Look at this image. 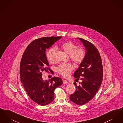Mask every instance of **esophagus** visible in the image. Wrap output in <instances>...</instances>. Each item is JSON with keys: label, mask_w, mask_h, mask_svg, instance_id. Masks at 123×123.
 <instances>
[{"label": "esophagus", "mask_w": 123, "mask_h": 123, "mask_svg": "<svg viewBox=\"0 0 123 123\" xmlns=\"http://www.w3.org/2000/svg\"><path fill=\"white\" fill-rule=\"evenodd\" d=\"M63 83H64V84H66V83H68L67 81L66 80H63Z\"/></svg>", "instance_id": "esophagus-1"}]
</instances>
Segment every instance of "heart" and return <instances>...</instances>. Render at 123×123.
<instances>
[{
  "mask_svg": "<svg viewBox=\"0 0 123 123\" xmlns=\"http://www.w3.org/2000/svg\"><path fill=\"white\" fill-rule=\"evenodd\" d=\"M65 53L69 54L70 59L76 64H81L85 57V51L82 47H77L72 42L68 41L64 43L61 46ZM56 51L55 47H52L47 51L46 56L48 61L53 62V55ZM74 69V66L71 63H63L59 65L56 68L57 72L64 77H68Z\"/></svg>",
  "mask_w": 123,
  "mask_h": 123,
  "instance_id": "obj_1",
  "label": "heart"
}]
</instances>
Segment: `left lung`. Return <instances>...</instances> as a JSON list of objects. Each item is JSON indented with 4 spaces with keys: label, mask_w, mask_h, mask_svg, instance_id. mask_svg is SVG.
<instances>
[{
    "label": "left lung",
    "mask_w": 123,
    "mask_h": 123,
    "mask_svg": "<svg viewBox=\"0 0 123 123\" xmlns=\"http://www.w3.org/2000/svg\"><path fill=\"white\" fill-rule=\"evenodd\" d=\"M86 50L85 57L74 76L81 82L76 86V91L70 96L71 101L78 105H83L92 99L98 92L103 79V70L100 54L96 47L91 42L80 38Z\"/></svg>",
    "instance_id": "1"
}]
</instances>
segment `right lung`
Instances as JSON below:
<instances>
[{
  "label": "right lung",
  "mask_w": 123,
  "mask_h": 123,
  "mask_svg": "<svg viewBox=\"0 0 123 123\" xmlns=\"http://www.w3.org/2000/svg\"><path fill=\"white\" fill-rule=\"evenodd\" d=\"M61 38L45 37L35 40L27 47L21 59V81L30 99L40 105L51 103L54 99V90L63 83L59 77L54 76L48 81L42 77V72L52 70L49 68L46 51Z\"/></svg>",
  "instance_id": "add662e5"
}]
</instances>
